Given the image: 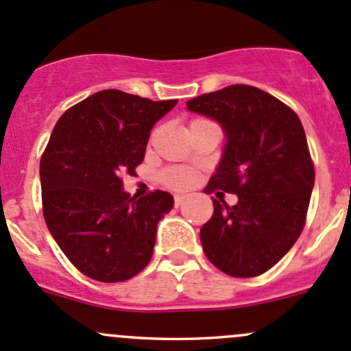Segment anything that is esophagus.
Returning a JSON list of instances; mask_svg holds the SVG:
<instances>
[{"label": "esophagus", "instance_id": "esophagus-1", "mask_svg": "<svg viewBox=\"0 0 351 351\" xmlns=\"http://www.w3.org/2000/svg\"><path fill=\"white\" fill-rule=\"evenodd\" d=\"M185 195H175V205L176 207H180V205L183 204V202H185Z\"/></svg>", "mask_w": 351, "mask_h": 351}]
</instances>
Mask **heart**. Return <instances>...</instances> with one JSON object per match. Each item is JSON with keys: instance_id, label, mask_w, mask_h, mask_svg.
<instances>
[{"instance_id": "b5f03b06", "label": "heart", "mask_w": 351, "mask_h": 351, "mask_svg": "<svg viewBox=\"0 0 351 351\" xmlns=\"http://www.w3.org/2000/svg\"><path fill=\"white\" fill-rule=\"evenodd\" d=\"M197 120H193V122H197ZM161 182L169 189H189L195 183V173L189 168H183V166H171L161 173Z\"/></svg>"}]
</instances>
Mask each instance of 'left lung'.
Returning <instances> with one entry per match:
<instances>
[{
  "mask_svg": "<svg viewBox=\"0 0 351 351\" xmlns=\"http://www.w3.org/2000/svg\"><path fill=\"white\" fill-rule=\"evenodd\" d=\"M186 107L217 120L228 137L205 193L238 195L232 207L212 200L214 214L200 229L205 256L231 277L265 274L306 226L314 162L302 123L284 101L250 84L200 95Z\"/></svg>",
  "mask_w": 351,
  "mask_h": 351,
  "instance_id": "left-lung-1",
  "label": "left lung"
}]
</instances>
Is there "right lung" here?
<instances>
[{
	"mask_svg": "<svg viewBox=\"0 0 351 351\" xmlns=\"http://www.w3.org/2000/svg\"><path fill=\"white\" fill-rule=\"evenodd\" d=\"M176 101L104 90L67 108L52 130L40 159L42 212L67 260L93 280H129L153 256L173 197H130L122 175H136L151 129Z\"/></svg>",
	"mask_w": 351,
	"mask_h": 351,
	"instance_id": "obj_1",
	"label": "right lung"
}]
</instances>
